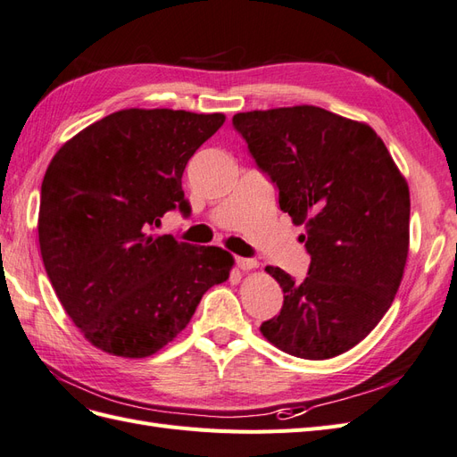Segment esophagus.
Instances as JSON below:
<instances>
[{"instance_id":"34e87169","label":"esophagus","mask_w":457,"mask_h":457,"mask_svg":"<svg viewBox=\"0 0 457 457\" xmlns=\"http://www.w3.org/2000/svg\"><path fill=\"white\" fill-rule=\"evenodd\" d=\"M236 264H237L239 270H254V268H258V262H256L254 258H237Z\"/></svg>"}]
</instances>
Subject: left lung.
Instances as JSON below:
<instances>
[{
	"mask_svg": "<svg viewBox=\"0 0 457 457\" xmlns=\"http://www.w3.org/2000/svg\"><path fill=\"white\" fill-rule=\"evenodd\" d=\"M233 128L304 226L308 276L268 266L283 289L278 316L260 325L271 345L328 360L366 338L395 301L410 245V189L368 124L301 105L237 112Z\"/></svg>",
	"mask_w": 457,
	"mask_h": 457,
	"instance_id": "8db88e82",
	"label": "left lung"
}]
</instances>
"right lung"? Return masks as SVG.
Returning <instances> with one entry per match:
<instances>
[{
    "label": "right lung",
    "mask_w": 457,
    "mask_h": 457,
    "mask_svg": "<svg viewBox=\"0 0 457 457\" xmlns=\"http://www.w3.org/2000/svg\"><path fill=\"white\" fill-rule=\"evenodd\" d=\"M224 120L126 109L82 129L49 162L37 216L44 266L76 328L103 352L154 354L229 278L233 256L220 246L151 236L168 211L189 212L181 176Z\"/></svg>",
    "instance_id": "obj_1"
}]
</instances>
